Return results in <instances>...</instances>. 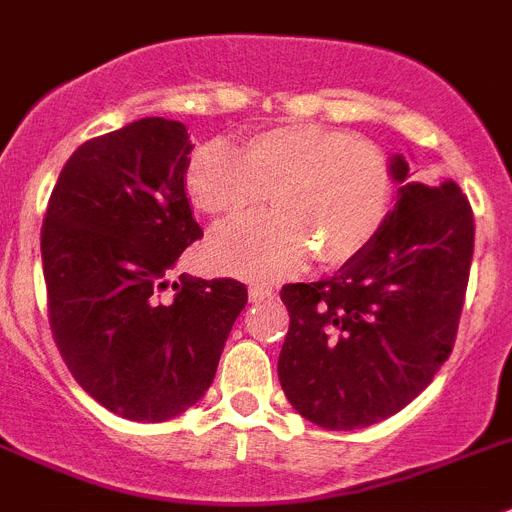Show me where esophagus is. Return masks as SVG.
<instances>
[{"instance_id": "obj_1", "label": "esophagus", "mask_w": 512, "mask_h": 512, "mask_svg": "<svg viewBox=\"0 0 512 512\" xmlns=\"http://www.w3.org/2000/svg\"><path fill=\"white\" fill-rule=\"evenodd\" d=\"M275 299V291L273 288H265V286H250V301L252 304H260V301H270Z\"/></svg>"}]
</instances>
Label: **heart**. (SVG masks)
I'll return each mask as SVG.
<instances>
[{"instance_id": "1", "label": "heart", "mask_w": 512, "mask_h": 512, "mask_svg": "<svg viewBox=\"0 0 512 512\" xmlns=\"http://www.w3.org/2000/svg\"><path fill=\"white\" fill-rule=\"evenodd\" d=\"M195 208L216 221L257 213L270 195L275 213L226 226L208 242L216 270L247 281H278L317 255L324 268L358 260L379 237L391 208L386 157L353 133L317 123L257 131L237 151L201 144L185 167Z\"/></svg>"}]
</instances>
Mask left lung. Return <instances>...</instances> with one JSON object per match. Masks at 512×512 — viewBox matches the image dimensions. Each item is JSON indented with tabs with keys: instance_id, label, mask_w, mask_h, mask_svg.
I'll return each instance as SVG.
<instances>
[{
	"instance_id": "obj_1",
	"label": "left lung",
	"mask_w": 512,
	"mask_h": 512,
	"mask_svg": "<svg viewBox=\"0 0 512 512\" xmlns=\"http://www.w3.org/2000/svg\"><path fill=\"white\" fill-rule=\"evenodd\" d=\"M397 203L381 234L332 278L281 291L291 314L278 379L327 430L368 428L412 402L451 355L474 255V216L453 180L410 182L389 157Z\"/></svg>"
}]
</instances>
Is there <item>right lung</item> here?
Wrapping results in <instances>:
<instances>
[{
	"label": "right lung",
	"mask_w": 512,
	"mask_h": 512,
	"mask_svg": "<svg viewBox=\"0 0 512 512\" xmlns=\"http://www.w3.org/2000/svg\"><path fill=\"white\" fill-rule=\"evenodd\" d=\"M188 128L141 118L84 141L41 231L48 317L71 376L136 422H164L211 386L244 283L170 275L203 237L185 193Z\"/></svg>",
	"instance_id": "add662e5"
}]
</instances>
